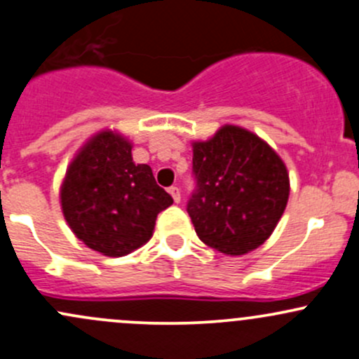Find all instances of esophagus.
Listing matches in <instances>:
<instances>
[{"instance_id": "1", "label": "esophagus", "mask_w": 359, "mask_h": 359, "mask_svg": "<svg viewBox=\"0 0 359 359\" xmlns=\"http://www.w3.org/2000/svg\"><path fill=\"white\" fill-rule=\"evenodd\" d=\"M168 192L170 194H172V198H173V201L175 203H180V189L177 186H172L168 189Z\"/></svg>"}]
</instances>
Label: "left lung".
<instances>
[{
  "instance_id": "obj_1",
  "label": "left lung",
  "mask_w": 359,
  "mask_h": 359,
  "mask_svg": "<svg viewBox=\"0 0 359 359\" xmlns=\"http://www.w3.org/2000/svg\"><path fill=\"white\" fill-rule=\"evenodd\" d=\"M196 187L187 201L194 230L210 248L239 256L262 246L289 199L284 161L252 132L225 126L192 146Z\"/></svg>"
}]
</instances>
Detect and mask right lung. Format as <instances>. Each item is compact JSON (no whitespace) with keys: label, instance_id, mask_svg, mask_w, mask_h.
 <instances>
[{"label":"right lung","instance_id":"add662e5","mask_svg":"<svg viewBox=\"0 0 359 359\" xmlns=\"http://www.w3.org/2000/svg\"><path fill=\"white\" fill-rule=\"evenodd\" d=\"M172 203L149 165H135L130 142L111 130L82 148L62 186V210L72 232L113 258L148 243L158 213Z\"/></svg>","mask_w":359,"mask_h":359}]
</instances>
